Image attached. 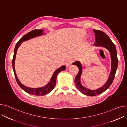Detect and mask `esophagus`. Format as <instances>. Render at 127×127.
<instances>
[{"instance_id":"34e87169","label":"esophagus","mask_w":127,"mask_h":127,"mask_svg":"<svg viewBox=\"0 0 127 127\" xmlns=\"http://www.w3.org/2000/svg\"><path fill=\"white\" fill-rule=\"evenodd\" d=\"M73 62V60H72V59H69V60H68V61H67L66 62V65L68 66H70L72 63V62Z\"/></svg>"}]
</instances>
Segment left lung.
I'll return each mask as SVG.
<instances>
[{
  "instance_id": "1",
  "label": "left lung",
  "mask_w": 127,
  "mask_h": 127,
  "mask_svg": "<svg viewBox=\"0 0 127 127\" xmlns=\"http://www.w3.org/2000/svg\"><path fill=\"white\" fill-rule=\"evenodd\" d=\"M95 34V42L94 45L96 46H103L107 48L110 53L111 58V71L109 75L108 81L104 84V86L99 88L96 90H91L82 85L80 82V78L82 72V67L80 62L76 61L72 63V65L77 66L79 68V72L75 78V84L76 87L84 95L90 96H94L105 91L112 84L115 77V73L117 70L118 63L117 51L114 44L110 39L109 36L104 32L94 30Z\"/></svg>"
}]
</instances>
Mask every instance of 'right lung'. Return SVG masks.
<instances>
[{"label":"right lung","instance_id":"add662e5","mask_svg":"<svg viewBox=\"0 0 127 127\" xmlns=\"http://www.w3.org/2000/svg\"><path fill=\"white\" fill-rule=\"evenodd\" d=\"M43 30H32L29 32H28L27 34H25L24 36H23L18 41L17 44L15 46V49H14V56L12 60V65H13V68L14 70V73L15 75V77L16 78V81L17 82L19 86L26 92L28 93L29 94L32 95H46L50 92H51L54 88L55 86H56V79L57 75L59 72L61 71L64 70L66 69V66H62L60 68L57 69L53 74L52 77L50 79V82L47 84L45 86L41 87V88H31L25 86L24 85H22V84L20 83L19 80H18L17 77L16 73L15 72V57L17 53V50L18 47L20 46V45L21 44V42L26 41L27 40L30 39L31 38L36 37L37 36H40L41 35L43 34Z\"/></svg>","mask_w":127,"mask_h":127}]
</instances>
